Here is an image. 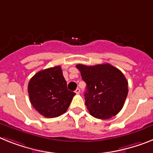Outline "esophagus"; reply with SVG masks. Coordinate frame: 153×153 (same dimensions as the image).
Returning a JSON list of instances; mask_svg holds the SVG:
<instances>
[{
  "label": "esophagus",
  "instance_id": "34e87169",
  "mask_svg": "<svg viewBox=\"0 0 153 153\" xmlns=\"http://www.w3.org/2000/svg\"><path fill=\"white\" fill-rule=\"evenodd\" d=\"M80 88H77V89H76V90H75V91H74V92H75V93H76V94H79V93H80Z\"/></svg>",
  "mask_w": 153,
  "mask_h": 153
}]
</instances>
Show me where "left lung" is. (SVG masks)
<instances>
[{"mask_svg": "<svg viewBox=\"0 0 153 153\" xmlns=\"http://www.w3.org/2000/svg\"><path fill=\"white\" fill-rule=\"evenodd\" d=\"M76 68L86 83L85 104L90 115L106 120L120 112L128 93V83L124 74L110 64L77 65Z\"/></svg>", "mask_w": 153, "mask_h": 153, "instance_id": "8db88e82", "label": "left lung"}]
</instances>
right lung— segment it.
Segmentation results:
<instances>
[{
  "label": "right lung",
  "mask_w": 153,
  "mask_h": 153,
  "mask_svg": "<svg viewBox=\"0 0 153 153\" xmlns=\"http://www.w3.org/2000/svg\"><path fill=\"white\" fill-rule=\"evenodd\" d=\"M28 92L31 104L47 118L65 114L75 95L67 88L61 66L37 72L29 81Z\"/></svg>",
  "instance_id": "obj_1"
}]
</instances>
